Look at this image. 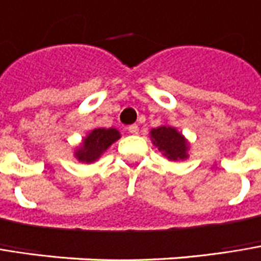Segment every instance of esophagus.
I'll return each instance as SVG.
<instances>
[{
    "instance_id": "34e87169",
    "label": "esophagus",
    "mask_w": 261,
    "mask_h": 261,
    "mask_svg": "<svg viewBox=\"0 0 261 261\" xmlns=\"http://www.w3.org/2000/svg\"><path fill=\"white\" fill-rule=\"evenodd\" d=\"M127 130H129V134L137 135V134L140 132V127H138V124H130V126L127 127Z\"/></svg>"
}]
</instances>
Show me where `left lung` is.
I'll return each mask as SVG.
<instances>
[{
    "instance_id": "left-lung-1",
    "label": "left lung",
    "mask_w": 261,
    "mask_h": 261,
    "mask_svg": "<svg viewBox=\"0 0 261 261\" xmlns=\"http://www.w3.org/2000/svg\"><path fill=\"white\" fill-rule=\"evenodd\" d=\"M151 142L163 153V156L177 162L189 158V142L179 134L175 127L163 124L156 129H151L150 132Z\"/></svg>"
}]
</instances>
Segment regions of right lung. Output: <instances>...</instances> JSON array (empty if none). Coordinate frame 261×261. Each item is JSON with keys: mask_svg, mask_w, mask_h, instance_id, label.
<instances>
[{"mask_svg": "<svg viewBox=\"0 0 261 261\" xmlns=\"http://www.w3.org/2000/svg\"><path fill=\"white\" fill-rule=\"evenodd\" d=\"M120 138V132L114 127L105 129V127H96L82 142V145L75 150L74 156L79 159V162L83 163H92L101 158L103 151L116 141Z\"/></svg>", "mask_w": 261, "mask_h": 261, "instance_id": "1", "label": "right lung"}]
</instances>
